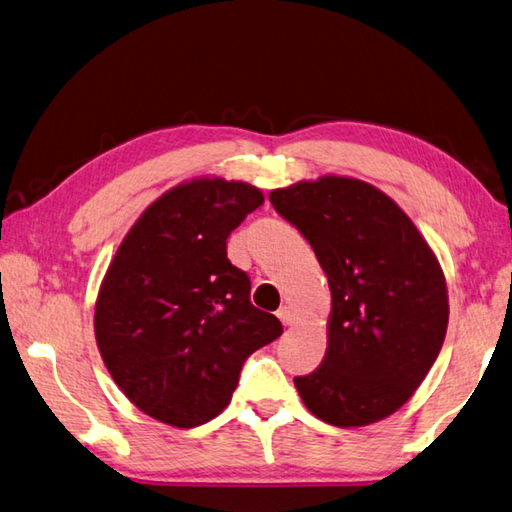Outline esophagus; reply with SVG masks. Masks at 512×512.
Segmentation results:
<instances>
[{"label": "esophagus", "mask_w": 512, "mask_h": 512, "mask_svg": "<svg viewBox=\"0 0 512 512\" xmlns=\"http://www.w3.org/2000/svg\"><path fill=\"white\" fill-rule=\"evenodd\" d=\"M276 314H278V318H281L283 325H292L294 323V312H292V307H289V305H283Z\"/></svg>", "instance_id": "esophagus-1"}]
</instances>
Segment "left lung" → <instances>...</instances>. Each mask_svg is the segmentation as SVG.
Returning a JSON list of instances; mask_svg holds the SVG:
<instances>
[{
    "label": "left lung",
    "mask_w": 512,
    "mask_h": 512,
    "mask_svg": "<svg viewBox=\"0 0 512 512\" xmlns=\"http://www.w3.org/2000/svg\"><path fill=\"white\" fill-rule=\"evenodd\" d=\"M269 202L312 245L332 292L323 363L294 379L303 403L339 428L390 417L446 339L437 256L397 202L363 180H301L274 189Z\"/></svg>",
    "instance_id": "obj_1"
}]
</instances>
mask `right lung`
I'll list each match as a JSON object with an SVG mask.
<instances>
[{
  "label": "right lung",
  "instance_id": "obj_1",
  "mask_svg": "<svg viewBox=\"0 0 512 512\" xmlns=\"http://www.w3.org/2000/svg\"><path fill=\"white\" fill-rule=\"evenodd\" d=\"M263 200L247 182H182L144 209L106 269L95 341L113 381L149 417L176 428L218 417L247 356L283 334L227 258L229 234Z\"/></svg>",
  "mask_w": 512,
  "mask_h": 512
}]
</instances>
